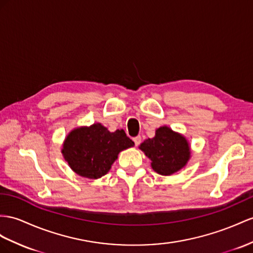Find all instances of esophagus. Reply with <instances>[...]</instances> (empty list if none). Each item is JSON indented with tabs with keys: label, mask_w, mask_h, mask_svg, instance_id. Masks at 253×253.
Segmentation results:
<instances>
[{
	"label": "esophagus",
	"mask_w": 253,
	"mask_h": 253,
	"mask_svg": "<svg viewBox=\"0 0 253 253\" xmlns=\"http://www.w3.org/2000/svg\"><path fill=\"white\" fill-rule=\"evenodd\" d=\"M133 141H134V144H135V146H138V145L141 143V137H140V135H138V137L133 138Z\"/></svg>",
	"instance_id": "obj_1"
}]
</instances>
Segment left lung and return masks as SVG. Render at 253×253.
I'll return each instance as SVG.
<instances>
[{
  "instance_id": "left-lung-1",
  "label": "left lung",
  "mask_w": 253,
  "mask_h": 253,
  "mask_svg": "<svg viewBox=\"0 0 253 253\" xmlns=\"http://www.w3.org/2000/svg\"><path fill=\"white\" fill-rule=\"evenodd\" d=\"M140 150L152 161V168L160 175H172L188 163L190 146L184 135L171 128L159 127L155 137L141 143Z\"/></svg>"
}]
</instances>
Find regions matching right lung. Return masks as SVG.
<instances>
[{"label":"right lung","mask_w":253,"mask_h":253,"mask_svg":"<svg viewBox=\"0 0 253 253\" xmlns=\"http://www.w3.org/2000/svg\"><path fill=\"white\" fill-rule=\"evenodd\" d=\"M125 131L110 132L99 123L71 130L64 141L63 156L78 175L97 179L106 175L120 152L133 146Z\"/></svg>","instance_id":"obj_1"}]
</instances>
